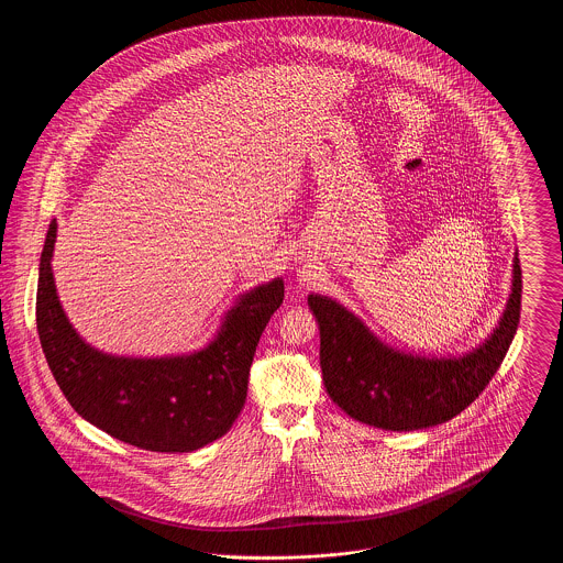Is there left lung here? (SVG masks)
Listing matches in <instances>:
<instances>
[{
	"mask_svg": "<svg viewBox=\"0 0 563 563\" xmlns=\"http://www.w3.org/2000/svg\"><path fill=\"white\" fill-rule=\"evenodd\" d=\"M308 306L319 321L322 382L333 402L377 429H429L464 411L505 361L521 312L519 255L503 319L485 344L464 356L405 354L379 342L335 299L308 295Z\"/></svg>",
	"mask_w": 563,
	"mask_h": 563,
	"instance_id": "8db88e82",
	"label": "left lung"
}]
</instances>
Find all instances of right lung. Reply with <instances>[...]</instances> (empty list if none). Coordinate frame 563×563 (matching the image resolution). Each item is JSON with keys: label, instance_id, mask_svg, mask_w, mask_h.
<instances>
[{"label": "right lung", "instance_id": "1", "mask_svg": "<svg viewBox=\"0 0 563 563\" xmlns=\"http://www.w3.org/2000/svg\"><path fill=\"white\" fill-rule=\"evenodd\" d=\"M56 221L40 257L35 321L65 399L84 420L150 452H194L232 429L246 399L257 342L285 297L283 278L241 295L207 349L186 356L129 358L88 346L54 287Z\"/></svg>", "mask_w": 563, "mask_h": 563}]
</instances>
